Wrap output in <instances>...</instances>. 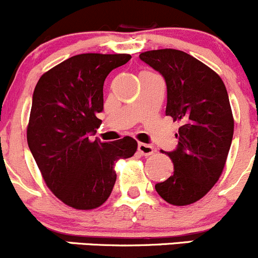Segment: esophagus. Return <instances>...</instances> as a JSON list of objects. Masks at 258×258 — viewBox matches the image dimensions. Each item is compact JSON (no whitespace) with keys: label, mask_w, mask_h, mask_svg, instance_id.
Listing matches in <instances>:
<instances>
[{"label":"esophagus","mask_w":258,"mask_h":258,"mask_svg":"<svg viewBox=\"0 0 258 258\" xmlns=\"http://www.w3.org/2000/svg\"><path fill=\"white\" fill-rule=\"evenodd\" d=\"M138 152L141 156H151L153 154L154 148L151 145H146V143H138Z\"/></svg>","instance_id":"1"}]
</instances>
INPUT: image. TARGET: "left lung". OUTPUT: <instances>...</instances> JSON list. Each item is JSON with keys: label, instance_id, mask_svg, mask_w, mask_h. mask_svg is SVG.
Returning a JSON list of instances; mask_svg holds the SVG:
<instances>
[{"label": "left lung", "instance_id": "obj_1", "mask_svg": "<svg viewBox=\"0 0 258 258\" xmlns=\"http://www.w3.org/2000/svg\"><path fill=\"white\" fill-rule=\"evenodd\" d=\"M140 58L164 77L165 115L180 123L178 148L167 153L174 172L156 190L169 204L190 205L215 185L226 163L234 136L229 95L221 78L188 53L157 49Z\"/></svg>", "mask_w": 258, "mask_h": 258}]
</instances>
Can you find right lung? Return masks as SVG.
Returning <instances> with one entry per match:
<instances>
[{
    "mask_svg": "<svg viewBox=\"0 0 258 258\" xmlns=\"http://www.w3.org/2000/svg\"><path fill=\"white\" fill-rule=\"evenodd\" d=\"M130 54L74 55L45 72L33 93L27 142L50 191L77 210H93L110 197L115 164L137 151L126 136L112 142L90 140L101 120L104 81Z\"/></svg>",
    "mask_w": 258,
    "mask_h": 258,
    "instance_id": "obj_1",
    "label": "right lung"
}]
</instances>
